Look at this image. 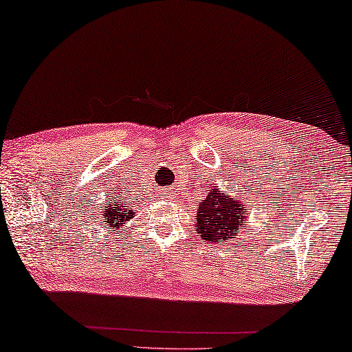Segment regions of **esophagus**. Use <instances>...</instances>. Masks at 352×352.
<instances>
[{
	"mask_svg": "<svg viewBox=\"0 0 352 352\" xmlns=\"http://www.w3.org/2000/svg\"><path fill=\"white\" fill-rule=\"evenodd\" d=\"M166 195H170V197H175V194H173V190H171V189H168V190H166Z\"/></svg>",
	"mask_w": 352,
	"mask_h": 352,
	"instance_id": "34e87169",
	"label": "esophagus"
}]
</instances>
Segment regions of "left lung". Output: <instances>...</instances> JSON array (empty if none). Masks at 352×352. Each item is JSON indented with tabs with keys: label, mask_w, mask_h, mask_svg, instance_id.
Returning a JSON list of instances; mask_svg holds the SVG:
<instances>
[{
	"label": "left lung",
	"mask_w": 352,
	"mask_h": 352,
	"mask_svg": "<svg viewBox=\"0 0 352 352\" xmlns=\"http://www.w3.org/2000/svg\"><path fill=\"white\" fill-rule=\"evenodd\" d=\"M248 211L239 197L221 190L218 186L206 192L205 199L197 206L195 228L201 240L210 243L230 242L245 228Z\"/></svg>",
	"instance_id": "8db88e82"
}]
</instances>
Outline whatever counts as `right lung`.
I'll use <instances>...</instances> for the list:
<instances>
[{"mask_svg":"<svg viewBox=\"0 0 352 352\" xmlns=\"http://www.w3.org/2000/svg\"><path fill=\"white\" fill-rule=\"evenodd\" d=\"M102 210V214L99 218L104 223V228L117 230V234L123 229V226L126 228L129 221L136 214V210L133 208V205L122 195H113L112 199H107V204H105Z\"/></svg>","mask_w":352,"mask_h":352,"instance_id":"obj_1","label":"right lung"}]
</instances>
